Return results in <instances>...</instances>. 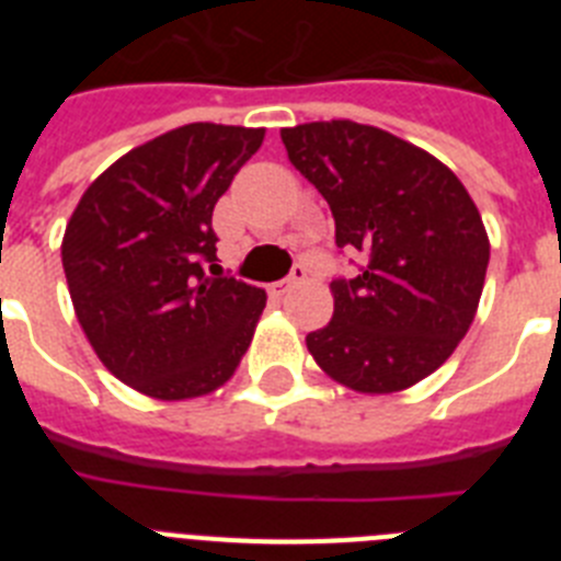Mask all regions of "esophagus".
Returning <instances> with one entry per match:
<instances>
[{
	"label": "esophagus",
	"instance_id": "obj_1",
	"mask_svg": "<svg viewBox=\"0 0 561 561\" xmlns=\"http://www.w3.org/2000/svg\"><path fill=\"white\" fill-rule=\"evenodd\" d=\"M306 275H309V270H306L304 264H297L295 270H291V275L286 277V280H277V284H272V286H270V291H272V295H275V297H284V295H289L291 289H297V286L304 284V280H306Z\"/></svg>",
	"mask_w": 561,
	"mask_h": 561
}]
</instances>
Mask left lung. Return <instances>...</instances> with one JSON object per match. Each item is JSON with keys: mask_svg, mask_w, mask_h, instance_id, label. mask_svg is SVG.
I'll return each mask as SVG.
<instances>
[{"mask_svg": "<svg viewBox=\"0 0 561 561\" xmlns=\"http://www.w3.org/2000/svg\"><path fill=\"white\" fill-rule=\"evenodd\" d=\"M289 160L323 193L336 247L365 252L331 284L334 317L309 354L356 393L413 388L453 356L483 291L489 236L463 182L413 142L354 121L280 128Z\"/></svg>", "mask_w": 561, "mask_h": 561, "instance_id": "1", "label": "left lung"}]
</instances>
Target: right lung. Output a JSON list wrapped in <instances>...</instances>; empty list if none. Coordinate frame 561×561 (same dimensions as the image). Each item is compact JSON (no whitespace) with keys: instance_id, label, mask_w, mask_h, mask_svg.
<instances>
[{"instance_id":"add662e5","label":"right lung","mask_w":561,"mask_h":561,"mask_svg":"<svg viewBox=\"0 0 561 561\" xmlns=\"http://www.w3.org/2000/svg\"><path fill=\"white\" fill-rule=\"evenodd\" d=\"M261 142L264 128H171L112 162L69 216L61 264L78 323L137 393L199 399L250 348L266 291L219 275L213 207Z\"/></svg>"}]
</instances>
